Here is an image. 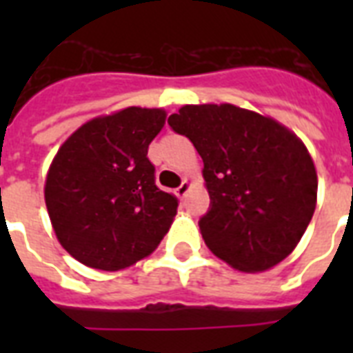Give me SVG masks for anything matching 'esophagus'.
<instances>
[{
  "label": "esophagus",
  "mask_w": 353,
  "mask_h": 353,
  "mask_svg": "<svg viewBox=\"0 0 353 353\" xmlns=\"http://www.w3.org/2000/svg\"><path fill=\"white\" fill-rule=\"evenodd\" d=\"M188 190H190V183H188L187 179H183L181 185H179V187L176 188V194H177V196H179V198H185Z\"/></svg>",
  "instance_id": "34e87169"
}]
</instances>
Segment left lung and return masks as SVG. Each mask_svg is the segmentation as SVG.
Masks as SVG:
<instances>
[{
    "instance_id": "8db88e82",
    "label": "left lung",
    "mask_w": 353,
    "mask_h": 353,
    "mask_svg": "<svg viewBox=\"0 0 353 353\" xmlns=\"http://www.w3.org/2000/svg\"><path fill=\"white\" fill-rule=\"evenodd\" d=\"M168 124L203 159L210 207L199 229L207 247L247 273L282 262L301 241L317 201V172L301 139L232 104L183 106Z\"/></svg>"
}]
</instances>
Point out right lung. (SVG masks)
Masks as SVG:
<instances>
[{
  "instance_id": "right-lung-1",
  "label": "right lung",
  "mask_w": 353,
  "mask_h": 353,
  "mask_svg": "<svg viewBox=\"0 0 353 353\" xmlns=\"http://www.w3.org/2000/svg\"><path fill=\"white\" fill-rule=\"evenodd\" d=\"M163 110L126 108L85 122L58 150L46 205L62 247L88 268L119 271L148 256L168 232L177 199L155 185L148 146Z\"/></svg>"
}]
</instances>
